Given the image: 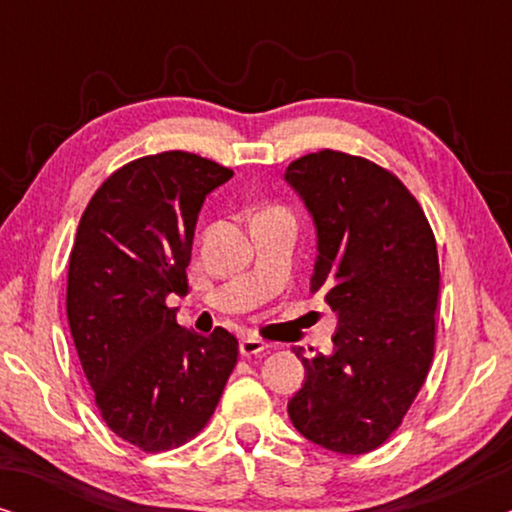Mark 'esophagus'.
Masks as SVG:
<instances>
[{
    "label": "esophagus",
    "mask_w": 512,
    "mask_h": 512,
    "mask_svg": "<svg viewBox=\"0 0 512 512\" xmlns=\"http://www.w3.org/2000/svg\"><path fill=\"white\" fill-rule=\"evenodd\" d=\"M268 347H270L268 342H263V340H258V338H242L240 340V354L242 356H256V354L265 352V349H268Z\"/></svg>",
    "instance_id": "obj_1"
}]
</instances>
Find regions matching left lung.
<instances>
[{"label":"left lung","instance_id":"left-lung-1","mask_svg":"<svg viewBox=\"0 0 512 512\" xmlns=\"http://www.w3.org/2000/svg\"><path fill=\"white\" fill-rule=\"evenodd\" d=\"M317 233L310 293L335 312L333 352L305 359L289 417L338 454L380 447L422 389L440 291L431 226L408 188L366 158L319 151L286 167Z\"/></svg>","mask_w":512,"mask_h":512}]
</instances>
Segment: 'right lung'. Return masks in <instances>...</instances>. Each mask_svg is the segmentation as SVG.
<instances>
[{"label":"right lung","mask_w":512,"mask_h":512,"mask_svg":"<svg viewBox=\"0 0 512 512\" xmlns=\"http://www.w3.org/2000/svg\"><path fill=\"white\" fill-rule=\"evenodd\" d=\"M233 170L186 151L132 160L97 188L69 254L67 319L102 419L144 452L193 438L237 363L226 328L177 324L202 202Z\"/></svg>","instance_id":"1"}]
</instances>
